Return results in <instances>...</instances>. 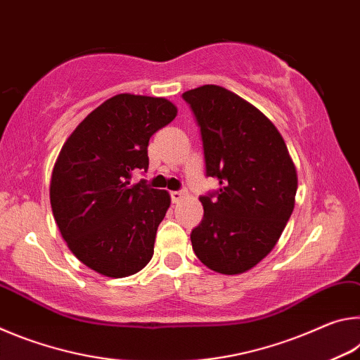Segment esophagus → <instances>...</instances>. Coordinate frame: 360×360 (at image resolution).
<instances>
[{"instance_id": "34e87169", "label": "esophagus", "mask_w": 360, "mask_h": 360, "mask_svg": "<svg viewBox=\"0 0 360 360\" xmlns=\"http://www.w3.org/2000/svg\"><path fill=\"white\" fill-rule=\"evenodd\" d=\"M184 197H186V193L182 192V191H173V192H172V202H173V203L181 202V200L184 198Z\"/></svg>"}]
</instances>
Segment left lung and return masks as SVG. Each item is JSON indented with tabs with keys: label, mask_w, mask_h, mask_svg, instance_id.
I'll return each mask as SVG.
<instances>
[{
	"label": "left lung",
	"mask_w": 360,
	"mask_h": 360,
	"mask_svg": "<svg viewBox=\"0 0 360 360\" xmlns=\"http://www.w3.org/2000/svg\"><path fill=\"white\" fill-rule=\"evenodd\" d=\"M202 133L206 174L219 181L200 197L205 214L191 233L210 270L240 275L265 259L294 211L297 172L281 133L251 103L219 85L182 94Z\"/></svg>",
	"instance_id": "8db88e82"
}]
</instances>
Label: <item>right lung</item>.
<instances>
[{
    "label": "right lung",
    "mask_w": 360,
    "mask_h": 360,
    "mask_svg": "<svg viewBox=\"0 0 360 360\" xmlns=\"http://www.w3.org/2000/svg\"><path fill=\"white\" fill-rule=\"evenodd\" d=\"M176 114L167 98L119 94L94 109L60 150L51 179L53 217L70 251L103 276L135 275L154 255L172 198L130 179L148 169L150 136Z\"/></svg>",
    "instance_id": "obj_1"
}]
</instances>
